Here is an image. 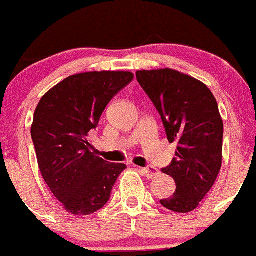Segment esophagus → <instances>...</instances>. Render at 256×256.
Masks as SVG:
<instances>
[{"instance_id":"1","label":"esophagus","mask_w":256,"mask_h":256,"mask_svg":"<svg viewBox=\"0 0 256 256\" xmlns=\"http://www.w3.org/2000/svg\"><path fill=\"white\" fill-rule=\"evenodd\" d=\"M138 169H139L145 176H148V178H154V176H156L158 174H159V170H158L156 168H152V166H148V168H138Z\"/></svg>"}]
</instances>
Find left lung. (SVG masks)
Listing matches in <instances>:
<instances>
[{
  "label": "left lung",
  "instance_id": "left-lung-1",
  "mask_svg": "<svg viewBox=\"0 0 256 256\" xmlns=\"http://www.w3.org/2000/svg\"><path fill=\"white\" fill-rule=\"evenodd\" d=\"M136 78L160 114L168 140L178 144L176 158L163 169L176 180V193L160 204L187 214L197 208L221 170L224 122L217 101L204 83L176 69H142Z\"/></svg>",
  "mask_w": 256,
  "mask_h": 256
}]
</instances>
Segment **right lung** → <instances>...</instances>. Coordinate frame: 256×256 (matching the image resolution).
<instances>
[{"label": "right lung", "instance_id": "add662e5", "mask_svg": "<svg viewBox=\"0 0 256 256\" xmlns=\"http://www.w3.org/2000/svg\"><path fill=\"white\" fill-rule=\"evenodd\" d=\"M134 80L131 72L69 76L42 97L31 138L45 183L64 210L87 216L107 204L125 164L107 163L92 152L90 131L114 96Z\"/></svg>", "mask_w": 256, "mask_h": 256}]
</instances>
